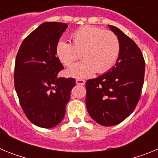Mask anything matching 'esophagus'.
<instances>
[{"instance_id":"1","label":"esophagus","mask_w":158,"mask_h":158,"mask_svg":"<svg viewBox=\"0 0 158 158\" xmlns=\"http://www.w3.org/2000/svg\"><path fill=\"white\" fill-rule=\"evenodd\" d=\"M76 84L77 85H84L85 84V81L82 80V79H77Z\"/></svg>"}]
</instances>
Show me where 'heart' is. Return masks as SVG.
Wrapping results in <instances>:
<instances>
[{
  "label": "heart",
  "mask_w": 158,
  "mask_h": 158,
  "mask_svg": "<svg viewBox=\"0 0 158 158\" xmlns=\"http://www.w3.org/2000/svg\"><path fill=\"white\" fill-rule=\"evenodd\" d=\"M72 43L58 42V58L64 65H70L81 56L83 61L65 70L68 77L85 78L109 70L116 62L120 52L119 41L115 33L93 26H85L73 33Z\"/></svg>",
  "instance_id": "b5f03b06"
}]
</instances>
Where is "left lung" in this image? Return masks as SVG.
Instances as JSON below:
<instances>
[{
    "instance_id": "8db88e82",
    "label": "left lung",
    "mask_w": 158,
    "mask_h": 158,
    "mask_svg": "<svg viewBox=\"0 0 158 158\" xmlns=\"http://www.w3.org/2000/svg\"><path fill=\"white\" fill-rule=\"evenodd\" d=\"M108 27L117 35L120 52L115 66L85 83V104L93 120L111 127L127 118L141 96L145 74V61L133 40L115 26Z\"/></svg>"
}]
</instances>
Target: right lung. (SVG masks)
I'll use <instances>...</instances> for the list:
<instances>
[{
  "instance_id": "obj_1",
  "label": "right lung",
  "mask_w": 158,
  "mask_h": 158,
  "mask_svg": "<svg viewBox=\"0 0 158 158\" xmlns=\"http://www.w3.org/2000/svg\"><path fill=\"white\" fill-rule=\"evenodd\" d=\"M67 27L58 22L42 23L23 40L16 55L15 89L26 116L40 127L61 123L76 85L73 78L58 77L63 65L56 46Z\"/></svg>"
}]
</instances>
